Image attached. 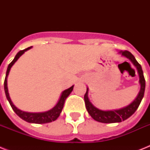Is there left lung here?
Masks as SVG:
<instances>
[{"mask_svg": "<svg viewBox=\"0 0 150 150\" xmlns=\"http://www.w3.org/2000/svg\"><path fill=\"white\" fill-rule=\"evenodd\" d=\"M121 55L128 58L133 64L136 67L139 75V83L141 86L140 91L138 94L137 97L133 101L132 103L128 105L127 107H125L123 108L118 110H101L96 108L92 104L89 98H88V91L89 89L87 88L86 93L84 96L85 103H86V107L87 111L90 114V116L96 121L102 122V123H116V122H121L122 121H125L128 119L129 117H131L135 110L138 109L140 103L142 101L145 93V87H146V81H145L144 75H143V71H142V67L140 65L139 62L136 61L135 57L131 54L128 50L125 51H120Z\"/></svg>", "mask_w": 150, "mask_h": 150, "instance_id": "8db88e82", "label": "left lung"}]
</instances>
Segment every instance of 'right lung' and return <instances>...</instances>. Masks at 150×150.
<instances>
[{
	"label": "right lung",
	"mask_w": 150,
	"mask_h": 150,
	"mask_svg": "<svg viewBox=\"0 0 150 150\" xmlns=\"http://www.w3.org/2000/svg\"><path fill=\"white\" fill-rule=\"evenodd\" d=\"M30 47H28L25 50H20L16 56L15 57V58L13 60L8 67V69H7V71H6V76L5 79H4V92H5L6 97L8 99V102L10 103L11 107H12L13 110L15 112V114H17L18 116L20 117L21 118L23 119L24 121L29 122V123H35V124H45V123H49V122H52V121H55L59 116H60V114L62 111V109L64 107V101H65L66 98L69 96V94L71 93V91L73 90V87L74 86H72L71 87H70L69 89H65L64 91L62 92L61 93V96L59 99L58 102L55 105V107H53L51 110H48V111L45 112H41V113H29V112H25L22 111L21 110L18 109L17 107H15V105L13 104V103L11 102V100L10 96H9V93H8V84H7V79H8V75L9 74V71H10L11 68L12 67V65L16 62L18 59L20 57L22 56V54H24L26 50H29Z\"/></svg>",
	"instance_id": "right-lung-1"
}]
</instances>
